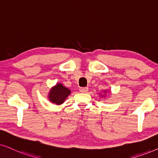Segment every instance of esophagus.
<instances>
[{"instance_id": "34e87169", "label": "esophagus", "mask_w": 158, "mask_h": 158, "mask_svg": "<svg viewBox=\"0 0 158 158\" xmlns=\"http://www.w3.org/2000/svg\"><path fill=\"white\" fill-rule=\"evenodd\" d=\"M79 91L82 93H86V92H88V87H81L79 89Z\"/></svg>"}]
</instances>
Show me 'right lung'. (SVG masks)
<instances>
[{"label":"right lung","instance_id":"obj_1","mask_svg":"<svg viewBox=\"0 0 158 158\" xmlns=\"http://www.w3.org/2000/svg\"><path fill=\"white\" fill-rule=\"evenodd\" d=\"M70 93L71 91L68 88L64 87L61 84H57L56 87L50 90L49 94L50 100L54 103L60 105L64 102Z\"/></svg>","mask_w":158,"mask_h":158}]
</instances>
